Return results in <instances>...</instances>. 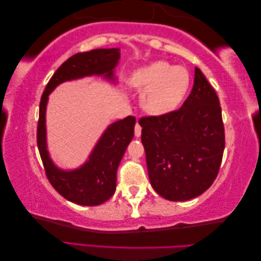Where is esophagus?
<instances>
[{"mask_svg":"<svg viewBox=\"0 0 261 261\" xmlns=\"http://www.w3.org/2000/svg\"><path fill=\"white\" fill-rule=\"evenodd\" d=\"M141 134H142V127L140 126V124L136 123V125H135V136L140 137Z\"/></svg>","mask_w":261,"mask_h":261,"instance_id":"34e87169","label":"esophagus"}]
</instances>
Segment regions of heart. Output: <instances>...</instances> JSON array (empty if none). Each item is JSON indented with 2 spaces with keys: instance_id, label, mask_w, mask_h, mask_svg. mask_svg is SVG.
Segmentation results:
<instances>
[{
  "instance_id": "b5f03b06",
  "label": "heart",
  "mask_w": 261,
  "mask_h": 261,
  "mask_svg": "<svg viewBox=\"0 0 261 261\" xmlns=\"http://www.w3.org/2000/svg\"><path fill=\"white\" fill-rule=\"evenodd\" d=\"M129 86L143 91L141 106L144 111L162 116L181 103L190 86V74L184 66L156 61L133 72Z\"/></svg>"
}]
</instances>
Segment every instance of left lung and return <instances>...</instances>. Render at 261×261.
I'll return each mask as SVG.
<instances>
[{
    "label": "left lung",
    "instance_id": "obj_1",
    "mask_svg": "<svg viewBox=\"0 0 261 261\" xmlns=\"http://www.w3.org/2000/svg\"><path fill=\"white\" fill-rule=\"evenodd\" d=\"M138 123L148 178L161 197L185 201L211 187L224 152V126L219 98L198 67L180 109Z\"/></svg>",
    "mask_w": 261,
    "mask_h": 261
}]
</instances>
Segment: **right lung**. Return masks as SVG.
I'll return each instance as SVG.
<instances>
[{
  "instance_id": "1",
  "label": "right lung",
  "mask_w": 261,
  "mask_h": 261,
  "mask_svg": "<svg viewBox=\"0 0 261 261\" xmlns=\"http://www.w3.org/2000/svg\"><path fill=\"white\" fill-rule=\"evenodd\" d=\"M120 60L119 48H98L77 53L64 62L41 95L37 144L44 168L58 194L74 204L97 206L107 201L116 191V177L127 146L134 137L136 119L128 116L110 124L95 143L87 161L75 169H62L50 158L47 145L46 110L49 94L60 84L89 76H101L117 83L116 67Z\"/></svg>"
}]
</instances>
